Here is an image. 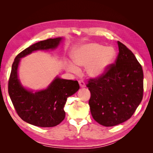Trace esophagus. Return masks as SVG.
Segmentation results:
<instances>
[{
  "label": "esophagus",
  "instance_id": "obj_1",
  "mask_svg": "<svg viewBox=\"0 0 153 153\" xmlns=\"http://www.w3.org/2000/svg\"><path fill=\"white\" fill-rule=\"evenodd\" d=\"M79 86L81 88L85 87V82L83 81V80H79Z\"/></svg>",
  "mask_w": 153,
  "mask_h": 153
}]
</instances>
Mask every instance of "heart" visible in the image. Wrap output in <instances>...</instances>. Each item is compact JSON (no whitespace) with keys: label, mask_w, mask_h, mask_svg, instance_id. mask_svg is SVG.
I'll return each mask as SVG.
<instances>
[{"label":"heart","mask_w":153,"mask_h":153,"mask_svg":"<svg viewBox=\"0 0 153 153\" xmlns=\"http://www.w3.org/2000/svg\"><path fill=\"white\" fill-rule=\"evenodd\" d=\"M115 57V51L113 48L105 47L98 43H89L79 46L72 55L74 63L78 66L87 65L88 74L94 77L104 74ZM75 65L69 63L67 65L72 73L76 74L79 71V68Z\"/></svg>","instance_id":"1"}]
</instances>
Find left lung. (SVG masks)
<instances>
[{
    "instance_id": "1",
    "label": "left lung",
    "mask_w": 153,
    "mask_h": 153,
    "mask_svg": "<svg viewBox=\"0 0 153 153\" xmlns=\"http://www.w3.org/2000/svg\"><path fill=\"white\" fill-rule=\"evenodd\" d=\"M119 53L99 77L90 78L86 86L94 120L102 126H114L129 120L143 97V70L132 52L117 41Z\"/></svg>"
}]
</instances>
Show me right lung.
<instances>
[{"label":"right lung","mask_w":153,"mask_h":153,"mask_svg":"<svg viewBox=\"0 0 153 153\" xmlns=\"http://www.w3.org/2000/svg\"><path fill=\"white\" fill-rule=\"evenodd\" d=\"M62 38H49L32 46L18 54L10 74L8 92L17 115L22 120L32 125L50 128L57 126L65 117L64 106L67 97L79 88L77 81L56 77L47 89L33 93L21 85L17 76L20 59L37 50L55 48Z\"/></svg>","instance_id":"add662e5"}]
</instances>
